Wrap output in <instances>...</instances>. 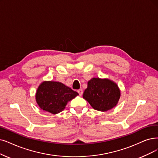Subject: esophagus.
Returning a JSON list of instances; mask_svg holds the SVG:
<instances>
[{"mask_svg": "<svg viewBox=\"0 0 158 158\" xmlns=\"http://www.w3.org/2000/svg\"><path fill=\"white\" fill-rule=\"evenodd\" d=\"M78 93H79V94L80 96H81L82 95V94H83V90L82 89H79V90H78Z\"/></svg>", "mask_w": 158, "mask_h": 158, "instance_id": "esophagus-1", "label": "esophagus"}]
</instances>
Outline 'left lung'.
<instances>
[{
	"instance_id": "1",
	"label": "left lung",
	"mask_w": 158,
	"mask_h": 158,
	"mask_svg": "<svg viewBox=\"0 0 158 158\" xmlns=\"http://www.w3.org/2000/svg\"><path fill=\"white\" fill-rule=\"evenodd\" d=\"M83 98L93 109L106 111L117 106L121 98V90L115 81L108 78H93L88 81Z\"/></svg>"
}]
</instances>
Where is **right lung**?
<instances>
[{
    "mask_svg": "<svg viewBox=\"0 0 158 158\" xmlns=\"http://www.w3.org/2000/svg\"><path fill=\"white\" fill-rule=\"evenodd\" d=\"M78 93L59 81H43L35 93V101L43 111L57 114Z\"/></svg>",
    "mask_w": 158,
    "mask_h": 158,
    "instance_id": "right-lung-1",
    "label": "right lung"
}]
</instances>
